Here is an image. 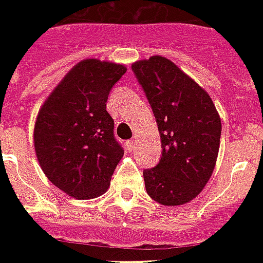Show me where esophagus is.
I'll return each instance as SVG.
<instances>
[{
	"label": "esophagus",
	"mask_w": 263,
	"mask_h": 263,
	"mask_svg": "<svg viewBox=\"0 0 263 263\" xmlns=\"http://www.w3.org/2000/svg\"><path fill=\"white\" fill-rule=\"evenodd\" d=\"M127 147H128V150H129V152H134V150H135V140H134V139L128 140Z\"/></svg>",
	"instance_id": "34e87169"
}]
</instances>
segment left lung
<instances>
[{
    "mask_svg": "<svg viewBox=\"0 0 263 263\" xmlns=\"http://www.w3.org/2000/svg\"><path fill=\"white\" fill-rule=\"evenodd\" d=\"M132 72L161 135L160 162L143 171L146 191L165 206L187 203L203 190L216 166L220 116L208 92L165 57L138 61Z\"/></svg>",
    "mask_w": 263,
    "mask_h": 263,
    "instance_id": "8db88e82",
    "label": "left lung"
}]
</instances>
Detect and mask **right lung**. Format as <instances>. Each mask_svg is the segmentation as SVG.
<instances>
[{"label":"right lung","mask_w":263,"mask_h":263,"mask_svg":"<svg viewBox=\"0 0 263 263\" xmlns=\"http://www.w3.org/2000/svg\"><path fill=\"white\" fill-rule=\"evenodd\" d=\"M125 71L119 64L84 60L68 72L38 113L34 143L41 168L55 187L76 199L106 192L124 156L106 101Z\"/></svg>","instance_id":"right-lung-1"}]
</instances>
